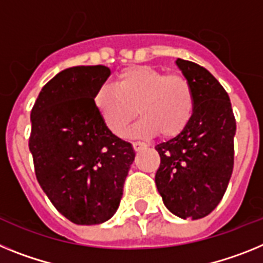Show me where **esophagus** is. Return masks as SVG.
Masks as SVG:
<instances>
[{
	"mask_svg": "<svg viewBox=\"0 0 263 263\" xmlns=\"http://www.w3.org/2000/svg\"><path fill=\"white\" fill-rule=\"evenodd\" d=\"M132 145H134L135 151H140V149H143V148L147 147V144H145L144 141H140V140L134 141V144H132Z\"/></svg>",
	"mask_w": 263,
	"mask_h": 263,
	"instance_id": "esophagus-1",
	"label": "esophagus"
}]
</instances>
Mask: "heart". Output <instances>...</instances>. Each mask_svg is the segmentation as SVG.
<instances>
[{
  "label": "heart",
  "mask_w": 263,
  "mask_h": 263,
  "mask_svg": "<svg viewBox=\"0 0 263 263\" xmlns=\"http://www.w3.org/2000/svg\"><path fill=\"white\" fill-rule=\"evenodd\" d=\"M93 103L107 128L118 136L127 132L139 114L135 135L175 138L191 123L196 107L195 90L181 74H165L149 66H132L116 77L114 86H103Z\"/></svg>",
  "instance_id": "heart-1"
}]
</instances>
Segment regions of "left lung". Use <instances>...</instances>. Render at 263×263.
Wrapping results in <instances>:
<instances>
[{"mask_svg": "<svg viewBox=\"0 0 263 263\" xmlns=\"http://www.w3.org/2000/svg\"><path fill=\"white\" fill-rule=\"evenodd\" d=\"M176 65L195 90V114L181 134L155 147L160 155L155 182L173 214L198 220L220 204L229 184L236 119L229 95L206 68L180 58Z\"/></svg>", "mask_w": 263, "mask_h": 263, "instance_id": "8db88e82", "label": "left lung"}]
</instances>
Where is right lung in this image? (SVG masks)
I'll return each instance as SVG.
<instances>
[{
	"instance_id": "add662e5",
	"label": "right lung",
	"mask_w": 263,
	"mask_h": 263,
	"mask_svg": "<svg viewBox=\"0 0 263 263\" xmlns=\"http://www.w3.org/2000/svg\"><path fill=\"white\" fill-rule=\"evenodd\" d=\"M109 74L102 65L66 68L43 86L31 109L36 180L77 225H98L115 214L135 159L131 143L107 128L93 103Z\"/></svg>"
}]
</instances>
